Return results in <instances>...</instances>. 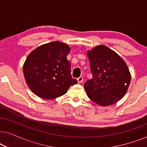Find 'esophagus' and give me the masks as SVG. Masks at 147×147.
I'll return each mask as SVG.
<instances>
[{"mask_svg":"<svg viewBox=\"0 0 147 147\" xmlns=\"http://www.w3.org/2000/svg\"><path fill=\"white\" fill-rule=\"evenodd\" d=\"M77 80H78V83H82V82H83L84 78L82 77V76H80V77L78 78Z\"/></svg>","mask_w":147,"mask_h":147,"instance_id":"1","label":"esophagus"}]
</instances>
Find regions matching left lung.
Here are the masks:
<instances>
[{"label":"left lung","mask_w":147,"mask_h":147,"mask_svg":"<svg viewBox=\"0 0 147 147\" xmlns=\"http://www.w3.org/2000/svg\"><path fill=\"white\" fill-rule=\"evenodd\" d=\"M87 54L93 75L84 84L88 98L102 106L116 103L126 94L131 80L126 62L104 45L88 50Z\"/></svg>","instance_id":"left-lung-1"}]
</instances>
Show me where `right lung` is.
<instances>
[{
    "instance_id": "1",
    "label": "right lung",
    "mask_w": 147,
    "mask_h": 147,
    "mask_svg": "<svg viewBox=\"0 0 147 147\" xmlns=\"http://www.w3.org/2000/svg\"><path fill=\"white\" fill-rule=\"evenodd\" d=\"M71 48L57 41L43 44L27 56L23 65L26 83L36 96L54 99L67 92L78 81L72 78L67 59Z\"/></svg>"
}]
</instances>
